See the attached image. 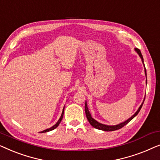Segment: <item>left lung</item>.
<instances>
[{
	"label": "left lung",
	"mask_w": 160,
	"mask_h": 160,
	"mask_svg": "<svg viewBox=\"0 0 160 160\" xmlns=\"http://www.w3.org/2000/svg\"><path fill=\"white\" fill-rule=\"evenodd\" d=\"M135 51L138 52V54H139V56L141 57V60H142V62L144 64L143 62V56H142V54L141 51H140L139 49H138V48H135ZM144 67H145V65H144ZM145 73H146V68H145ZM146 82H147V79H146ZM145 100V99H144ZM143 103L141 105V106L139 107L138 110L136 111V113H135L134 115L132 116V117H131L130 119L127 120V121L122 122V123L119 124H117V125H114V126H108V125H105V124H100L99 122H98L97 121H95V119H92L91 117V114L89 113V110H88V108H87V102L85 103V113H86V116H87V120H88L89 123L93 127V128H95L96 129H98V130H103V131H114V130H119V129H121L123 128L124 126H125L127 124L129 123L131 120H132L133 118H134L135 116H136L138 113H139L140 110H141V108H142V106H143Z\"/></svg>",
	"instance_id": "left-lung-1"
}]
</instances>
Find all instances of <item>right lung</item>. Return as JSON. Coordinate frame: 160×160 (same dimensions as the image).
Segmentation results:
<instances>
[{
  "label": "right lung",
  "mask_w": 160,
  "mask_h": 160,
  "mask_svg": "<svg viewBox=\"0 0 160 160\" xmlns=\"http://www.w3.org/2000/svg\"><path fill=\"white\" fill-rule=\"evenodd\" d=\"M63 113H64V108H63V111H62V115H61V117L60 118V119L58 120V122H57L56 124H54V125L53 127H52L51 128H49V129H47V130H43V131H42V132H49V131L53 130H54V129H55L56 128H58V125H59V124H60V122L62 121V117H63Z\"/></svg>",
  "instance_id": "obj_1"
}]
</instances>
